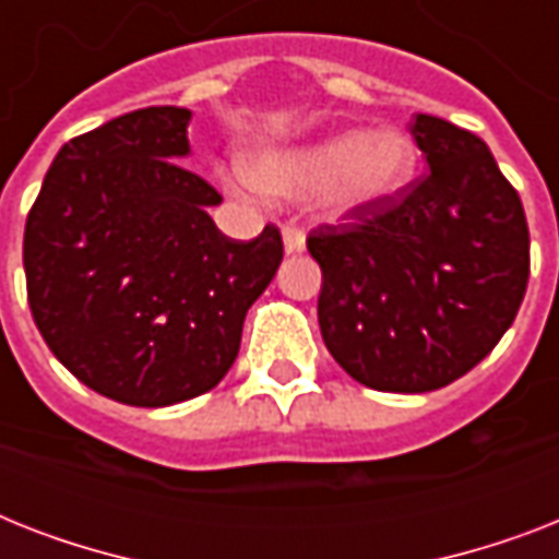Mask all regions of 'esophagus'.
<instances>
[{"label":"esophagus","instance_id":"esophagus-1","mask_svg":"<svg viewBox=\"0 0 559 559\" xmlns=\"http://www.w3.org/2000/svg\"><path fill=\"white\" fill-rule=\"evenodd\" d=\"M281 237H284V249H287L289 254L305 252L307 237H305V231H301V228H296V226H284V228H281Z\"/></svg>","mask_w":559,"mask_h":559}]
</instances>
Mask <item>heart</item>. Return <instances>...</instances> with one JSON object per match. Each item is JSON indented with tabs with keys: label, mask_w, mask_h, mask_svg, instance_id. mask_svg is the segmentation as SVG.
<instances>
[{
	"label": "heart",
	"mask_w": 559,
	"mask_h": 559,
	"mask_svg": "<svg viewBox=\"0 0 559 559\" xmlns=\"http://www.w3.org/2000/svg\"><path fill=\"white\" fill-rule=\"evenodd\" d=\"M417 147L403 130H340L316 142L258 153L235 182L275 197L316 193L324 214L350 217L389 205L415 179Z\"/></svg>",
	"instance_id": "obj_1"
}]
</instances>
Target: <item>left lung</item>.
I'll list each match as a JSON object with an SVG mask.
<instances>
[{
	"mask_svg": "<svg viewBox=\"0 0 559 559\" xmlns=\"http://www.w3.org/2000/svg\"><path fill=\"white\" fill-rule=\"evenodd\" d=\"M426 177L397 200L319 226V328L333 359L377 391L420 394L459 380L520 310L531 240L520 193L469 130L415 116Z\"/></svg>",
	"mask_w": 559,
	"mask_h": 559,
	"instance_id": "left-lung-1",
	"label": "left lung"
}]
</instances>
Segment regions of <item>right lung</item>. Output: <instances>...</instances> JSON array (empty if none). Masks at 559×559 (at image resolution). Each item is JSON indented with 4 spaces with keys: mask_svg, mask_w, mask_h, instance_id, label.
<instances>
[{
    "mask_svg": "<svg viewBox=\"0 0 559 559\" xmlns=\"http://www.w3.org/2000/svg\"><path fill=\"white\" fill-rule=\"evenodd\" d=\"M191 109L147 107L66 142L22 240L31 316L69 371L127 406H174L217 385L246 310L284 258L281 231L231 240L219 197L179 165Z\"/></svg>",
    "mask_w": 559,
    "mask_h": 559,
    "instance_id": "right-lung-1",
    "label": "right lung"
}]
</instances>
